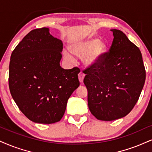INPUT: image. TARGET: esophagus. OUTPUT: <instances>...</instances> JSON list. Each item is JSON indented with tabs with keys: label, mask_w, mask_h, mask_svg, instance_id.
I'll return each instance as SVG.
<instances>
[{
	"label": "esophagus",
	"mask_w": 152,
	"mask_h": 152,
	"mask_svg": "<svg viewBox=\"0 0 152 152\" xmlns=\"http://www.w3.org/2000/svg\"><path fill=\"white\" fill-rule=\"evenodd\" d=\"M85 75L84 74L83 72H80V73H79V75H78V78H79V80H80V82H83V80H84V77H85Z\"/></svg>",
	"instance_id": "1"
}]
</instances>
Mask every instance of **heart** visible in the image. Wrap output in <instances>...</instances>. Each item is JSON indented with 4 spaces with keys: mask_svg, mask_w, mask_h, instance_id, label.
Masks as SVG:
<instances>
[{
    "mask_svg": "<svg viewBox=\"0 0 152 152\" xmlns=\"http://www.w3.org/2000/svg\"><path fill=\"white\" fill-rule=\"evenodd\" d=\"M106 50V44L97 39L90 38L85 41L75 43L72 46V50L76 55L84 57L85 63L87 65L96 64ZM67 60H72V56L67 50L64 52Z\"/></svg>",
    "mask_w": 152,
    "mask_h": 152,
    "instance_id": "b5f03b06",
    "label": "heart"
}]
</instances>
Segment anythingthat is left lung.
I'll use <instances>...</instances> for the list:
<instances>
[{
  "instance_id": "left-lung-1",
  "label": "left lung",
  "mask_w": 152,
  "mask_h": 152,
  "mask_svg": "<svg viewBox=\"0 0 152 152\" xmlns=\"http://www.w3.org/2000/svg\"><path fill=\"white\" fill-rule=\"evenodd\" d=\"M109 51L85 70L88 106L98 120L111 121L125 117L137 102L146 79L139 48L123 31L111 29Z\"/></svg>"
}]
</instances>
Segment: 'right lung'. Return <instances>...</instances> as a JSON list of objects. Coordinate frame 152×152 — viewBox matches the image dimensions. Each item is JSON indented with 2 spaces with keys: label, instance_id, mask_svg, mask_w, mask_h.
I'll use <instances>...</instances> for the list:
<instances>
[{
  "label": "right lung",
  "instance_id": "add662e5",
  "mask_svg": "<svg viewBox=\"0 0 152 152\" xmlns=\"http://www.w3.org/2000/svg\"><path fill=\"white\" fill-rule=\"evenodd\" d=\"M63 43L46 27L33 29L11 54L9 88L18 108L34 123L61 121L67 102L79 87L80 70L60 66Z\"/></svg>",
  "mask_w": 152,
  "mask_h": 152
}]
</instances>
